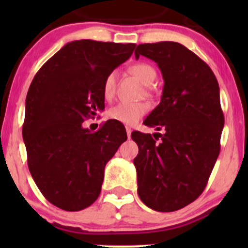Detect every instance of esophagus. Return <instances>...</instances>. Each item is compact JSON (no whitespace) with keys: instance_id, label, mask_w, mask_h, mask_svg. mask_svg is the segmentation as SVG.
<instances>
[{"instance_id":"34e87169","label":"esophagus","mask_w":248,"mask_h":248,"mask_svg":"<svg viewBox=\"0 0 248 248\" xmlns=\"http://www.w3.org/2000/svg\"><path fill=\"white\" fill-rule=\"evenodd\" d=\"M126 132H127V136L128 139H130V134H132V128L126 126Z\"/></svg>"}]
</instances>
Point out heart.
<instances>
[{"label":"heart","instance_id":"b5f03b06","mask_svg":"<svg viewBox=\"0 0 248 248\" xmlns=\"http://www.w3.org/2000/svg\"><path fill=\"white\" fill-rule=\"evenodd\" d=\"M130 73H133L142 84L152 85L156 79V70L150 64L147 62H136L130 66ZM116 81H118V71H110L106 76L102 85V93L106 99H112L116 91ZM149 110V106L146 102H119L118 105L113 106L108 112L110 119L126 124H138L142 116L146 115Z\"/></svg>","mask_w":248,"mask_h":248}]
</instances>
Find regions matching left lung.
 Masks as SVG:
<instances>
[{"instance_id":"1","label":"left lung","mask_w":248,"mask_h":248,"mask_svg":"<svg viewBox=\"0 0 248 248\" xmlns=\"http://www.w3.org/2000/svg\"><path fill=\"white\" fill-rule=\"evenodd\" d=\"M140 56L157 62L164 86L160 105L143 122L163 134L132 133L139 146L138 193L150 209L172 212L202 195L218 158L224 127L219 85L209 65L179 43L140 44Z\"/></svg>"}]
</instances>
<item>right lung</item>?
<instances>
[{"label":"right lung","instance_id":"1","mask_svg":"<svg viewBox=\"0 0 248 248\" xmlns=\"http://www.w3.org/2000/svg\"><path fill=\"white\" fill-rule=\"evenodd\" d=\"M136 45L81 39L67 43L45 62L25 100L23 140L39 191L65 211H80L99 197L105 166L127 140L108 120L94 133L82 127L105 108L106 76Z\"/></svg>","mask_w":248,"mask_h":248}]
</instances>
